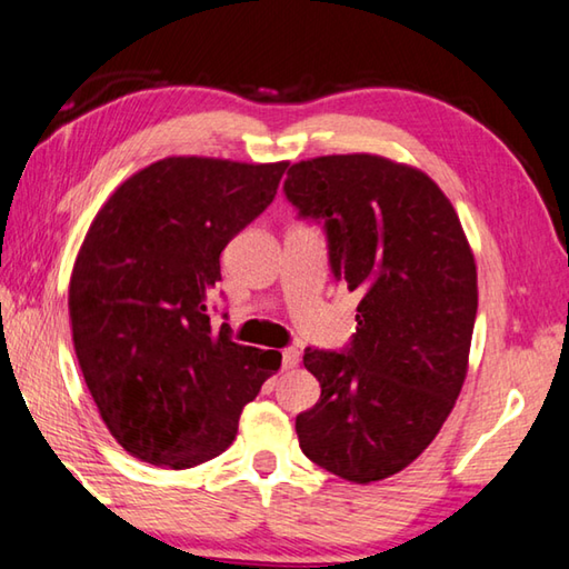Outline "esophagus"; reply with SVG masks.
<instances>
[{"label":"esophagus","mask_w":569,"mask_h":569,"mask_svg":"<svg viewBox=\"0 0 569 569\" xmlns=\"http://www.w3.org/2000/svg\"><path fill=\"white\" fill-rule=\"evenodd\" d=\"M297 362H300V350H297V347H287V350H282L284 370H292V367H297Z\"/></svg>","instance_id":"esophagus-1"}]
</instances>
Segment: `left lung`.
I'll return each instance as SVG.
<instances>
[{
	"mask_svg": "<svg viewBox=\"0 0 569 569\" xmlns=\"http://www.w3.org/2000/svg\"><path fill=\"white\" fill-rule=\"evenodd\" d=\"M284 194L322 224L335 279L360 295L350 345L305 350L322 395L297 415L300 447L342 480H385L427 450L462 390L472 249L442 189L385 157L307 159L290 167Z\"/></svg>",
	"mask_w": 569,
	"mask_h": 569,
	"instance_id": "obj_1",
	"label": "left lung"
}]
</instances>
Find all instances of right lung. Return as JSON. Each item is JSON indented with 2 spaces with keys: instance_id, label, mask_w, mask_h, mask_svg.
<instances>
[{
  "instance_id": "right-lung-1",
  "label": "right lung",
  "mask_w": 569,
  "mask_h": 569,
  "mask_svg": "<svg viewBox=\"0 0 569 569\" xmlns=\"http://www.w3.org/2000/svg\"><path fill=\"white\" fill-rule=\"evenodd\" d=\"M284 169L159 159L89 227L69 282L74 352L107 430L137 460L187 470L222 455L279 370L282 355L212 325L209 297L219 254L272 204Z\"/></svg>"
}]
</instances>
